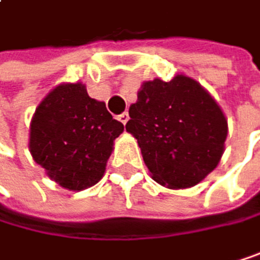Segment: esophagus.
<instances>
[{"instance_id": "esophagus-1", "label": "esophagus", "mask_w": 260, "mask_h": 260, "mask_svg": "<svg viewBox=\"0 0 260 260\" xmlns=\"http://www.w3.org/2000/svg\"><path fill=\"white\" fill-rule=\"evenodd\" d=\"M118 120H120L123 124H126V123H127V120H129V114H127V112H123V114H120V115H118Z\"/></svg>"}]
</instances>
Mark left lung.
<instances>
[{
  "instance_id": "1",
  "label": "left lung",
  "mask_w": 260,
  "mask_h": 260,
  "mask_svg": "<svg viewBox=\"0 0 260 260\" xmlns=\"http://www.w3.org/2000/svg\"><path fill=\"white\" fill-rule=\"evenodd\" d=\"M129 117L126 131L137 139L151 177L161 186L191 188L214 171L223 155L226 117L188 75L143 81Z\"/></svg>"
}]
</instances>
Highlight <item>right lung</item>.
<instances>
[{"mask_svg":"<svg viewBox=\"0 0 260 260\" xmlns=\"http://www.w3.org/2000/svg\"><path fill=\"white\" fill-rule=\"evenodd\" d=\"M124 126L105 102L87 95L86 84L61 83L37 106L29 151L47 177L69 191H83L102 180Z\"/></svg>","mask_w":260,"mask_h":260,"instance_id":"add662e5","label":"right lung"}]
</instances>
